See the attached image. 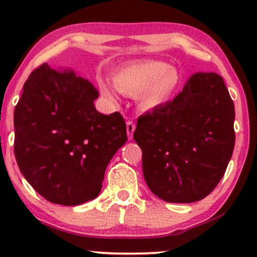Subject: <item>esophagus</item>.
I'll return each mask as SVG.
<instances>
[{
	"mask_svg": "<svg viewBox=\"0 0 257 257\" xmlns=\"http://www.w3.org/2000/svg\"><path fill=\"white\" fill-rule=\"evenodd\" d=\"M136 125L132 121L126 122V131H127V137L128 140H132V136H134Z\"/></svg>",
	"mask_w": 257,
	"mask_h": 257,
	"instance_id": "obj_1",
	"label": "esophagus"
}]
</instances>
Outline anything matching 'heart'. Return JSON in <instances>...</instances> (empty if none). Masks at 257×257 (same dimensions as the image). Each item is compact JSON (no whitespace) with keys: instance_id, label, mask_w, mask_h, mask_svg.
I'll return each instance as SVG.
<instances>
[{"instance_id":"heart-1","label":"heart","mask_w":257,"mask_h":257,"mask_svg":"<svg viewBox=\"0 0 257 257\" xmlns=\"http://www.w3.org/2000/svg\"><path fill=\"white\" fill-rule=\"evenodd\" d=\"M117 91L137 98L143 109L150 110L167 103L179 87L180 73L177 68L160 60H143L127 63L113 74ZM99 91L109 101L116 99V90L105 79L98 80Z\"/></svg>"}]
</instances>
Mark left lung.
Masks as SVG:
<instances>
[{"label":"left lung","instance_id":"1","mask_svg":"<svg viewBox=\"0 0 257 257\" xmlns=\"http://www.w3.org/2000/svg\"><path fill=\"white\" fill-rule=\"evenodd\" d=\"M234 104L221 75L192 74L182 92L137 120L147 185L171 203L203 200L224 176L234 148Z\"/></svg>","mask_w":257,"mask_h":257}]
</instances>
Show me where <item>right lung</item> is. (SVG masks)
<instances>
[{
	"label": "right lung",
	"mask_w": 257,
	"mask_h": 257,
	"mask_svg": "<svg viewBox=\"0 0 257 257\" xmlns=\"http://www.w3.org/2000/svg\"><path fill=\"white\" fill-rule=\"evenodd\" d=\"M98 91L72 69L43 63L30 74L14 109V154L25 179L51 203L97 197L108 164L127 141L121 114L104 115Z\"/></svg>",
	"instance_id": "add662e5"
}]
</instances>
